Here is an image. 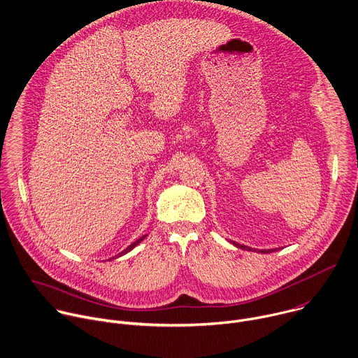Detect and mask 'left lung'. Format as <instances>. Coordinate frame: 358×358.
<instances>
[{
	"instance_id": "obj_1",
	"label": "left lung",
	"mask_w": 358,
	"mask_h": 358,
	"mask_svg": "<svg viewBox=\"0 0 358 358\" xmlns=\"http://www.w3.org/2000/svg\"><path fill=\"white\" fill-rule=\"evenodd\" d=\"M230 243H233V246H236V248H239V249H242V250H248V252H257V253H274V252H277V250H281V248H275V249H253V248H249V246H245V245H241V243H237V242H233V241H230Z\"/></svg>"
}]
</instances>
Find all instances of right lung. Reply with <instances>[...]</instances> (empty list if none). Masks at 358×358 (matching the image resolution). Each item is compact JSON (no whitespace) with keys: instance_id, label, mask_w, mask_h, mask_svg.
<instances>
[{"instance_id":"obj_1","label":"right lung","mask_w":358,"mask_h":358,"mask_svg":"<svg viewBox=\"0 0 358 358\" xmlns=\"http://www.w3.org/2000/svg\"><path fill=\"white\" fill-rule=\"evenodd\" d=\"M146 236H148V234H145V236H142V237H141V239H138V241H135V242H134V243H132V245H131V246H128V248H127V249H125V250H122V252H121V253H119V255H116V256H115V257H112V259H117V257H122V256H124V255H127V253H129V252H131V250H134V249H135V248H136V246H138V245H139V243H141V242H143V241H145V237H146ZM112 259H109V260H112Z\"/></svg>"}]
</instances>
